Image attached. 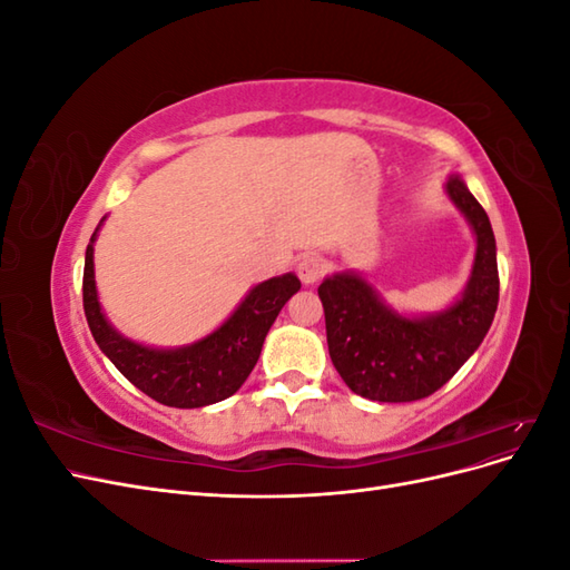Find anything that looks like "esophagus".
Returning a JSON list of instances; mask_svg holds the SVG:
<instances>
[{"label": "esophagus", "instance_id": "obj_1", "mask_svg": "<svg viewBox=\"0 0 570 570\" xmlns=\"http://www.w3.org/2000/svg\"><path fill=\"white\" fill-rule=\"evenodd\" d=\"M297 273L304 285H314L321 281V275L325 273V264L321 256H302L299 264H297Z\"/></svg>", "mask_w": 570, "mask_h": 570}]
</instances>
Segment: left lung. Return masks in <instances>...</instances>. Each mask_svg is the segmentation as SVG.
I'll use <instances>...</instances> for the list:
<instances>
[{
	"mask_svg": "<svg viewBox=\"0 0 570 570\" xmlns=\"http://www.w3.org/2000/svg\"><path fill=\"white\" fill-rule=\"evenodd\" d=\"M444 189L475 235L473 268L454 304L425 316L400 314L356 271L327 275L318 285L333 366L366 400L430 396L471 358L492 325L499 273L490 218L459 176H450Z\"/></svg>",
	"mask_w": 570,
	"mask_h": 570,
	"instance_id": "obj_1",
	"label": "left lung"
}]
</instances>
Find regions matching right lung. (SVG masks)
Masks as SVG:
<instances>
[{"label":"right lung","instance_id":"1","mask_svg":"<svg viewBox=\"0 0 570 570\" xmlns=\"http://www.w3.org/2000/svg\"><path fill=\"white\" fill-rule=\"evenodd\" d=\"M105 218L90 237L82 271V306L99 350L137 390L159 404L199 409L228 400L256 366L281 308L302 287L297 275L283 273L254 285L214 333L193 344L170 350L147 347L120 335L101 312L95 283V243Z\"/></svg>","mask_w":570,"mask_h":570}]
</instances>
